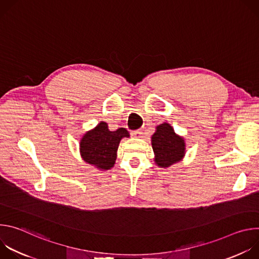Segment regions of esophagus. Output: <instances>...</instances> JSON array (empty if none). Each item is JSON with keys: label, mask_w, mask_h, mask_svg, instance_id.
<instances>
[{"label": "esophagus", "mask_w": 259, "mask_h": 259, "mask_svg": "<svg viewBox=\"0 0 259 259\" xmlns=\"http://www.w3.org/2000/svg\"><path fill=\"white\" fill-rule=\"evenodd\" d=\"M131 134H132V136H135V137H141V135H142V131H141L140 129H138V130H134V131H132V132H131Z\"/></svg>", "instance_id": "34e87169"}]
</instances>
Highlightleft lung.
Returning a JSON list of instances; mask_svg holds the SVG:
<instances>
[{"label":"left lung","mask_w":259,"mask_h":259,"mask_svg":"<svg viewBox=\"0 0 259 259\" xmlns=\"http://www.w3.org/2000/svg\"><path fill=\"white\" fill-rule=\"evenodd\" d=\"M152 146L155 153V163L161 168H168L179 162L186 155L183 137L174 132L172 126L163 123L156 128L152 136Z\"/></svg>","instance_id":"left-lung-1"}]
</instances>
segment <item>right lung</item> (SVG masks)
Returning <instances> with one entry per match:
<instances>
[{
	"mask_svg": "<svg viewBox=\"0 0 259 259\" xmlns=\"http://www.w3.org/2000/svg\"><path fill=\"white\" fill-rule=\"evenodd\" d=\"M129 136V132L125 128L109 131L107 124L100 122L81 139V156L86 163L95 166V168L102 171L108 170L116 163L121 139Z\"/></svg>",
	"mask_w": 259,
	"mask_h": 259,
	"instance_id": "obj_1",
	"label": "right lung"
}]
</instances>
